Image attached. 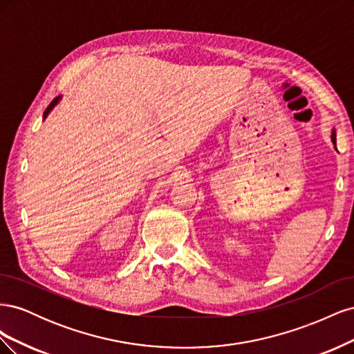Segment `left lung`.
<instances>
[{"label": "left lung", "mask_w": 354, "mask_h": 354, "mask_svg": "<svg viewBox=\"0 0 354 354\" xmlns=\"http://www.w3.org/2000/svg\"><path fill=\"white\" fill-rule=\"evenodd\" d=\"M330 140H332V143H335V130H332V133H330Z\"/></svg>", "instance_id": "left-lung-1"}]
</instances>
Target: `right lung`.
Returning a JSON list of instances; mask_svg holds the SVG:
<instances>
[{"mask_svg": "<svg viewBox=\"0 0 354 354\" xmlns=\"http://www.w3.org/2000/svg\"><path fill=\"white\" fill-rule=\"evenodd\" d=\"M60 100H62V95H59V97H56L55 100H53V102L47 106V109H46V112H44V120H46V118L48 116V113H50L53 109H55V106H56Z\"/></svg>", "mask_w": 354, "mask_h": 354, "instance_id": "1", "label": "right lung"}]
</instances>
